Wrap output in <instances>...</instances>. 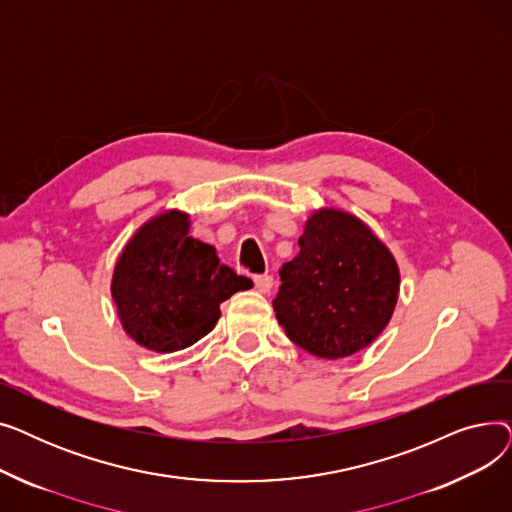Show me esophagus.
<instances>
[{"instance_id": "34e87169", "label": "esophagus", "mask_w": 512, "mask_h": 512, "mask_svg": "<svg viewBox=\"0 0 512 512\" xmlns=\"http://www.w3.org/2000/svg\"><path fill=\"white\" fill-rule=\"evenodd\" d=\"M255 288L263 294L270 292L274 288V278L270 274H263V276H255Z\"/></svg>"}]
</instances>
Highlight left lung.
<instances>
[{"mask_svg":"<svg viewBox=\"0 0 512 512\" xmlns=\"http://www.w3.org/2000/svg\"><path fill=\"white\" fill-rule=\"evenodd\" d=\"M299 247L280 270L278 324L319 359L363 351L396 307L400 274L390 249L353 213L332 207L311 215Z\"/></svg>","mask_w":512,"mask_h":512,"instance_id":"1","label":"left lung"}]
</instances>
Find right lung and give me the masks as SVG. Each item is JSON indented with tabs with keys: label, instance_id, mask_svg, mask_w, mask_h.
Here are the masks:
<instances>
[{
	"label": "right lung",
	"instance_id": "1",
	"mask_svg": "<svg viewBox=\"0 0 512 512\" xmlns=\"http://www.w3.org/2000/svg\"><path fill=\"white\" fill-rule=\"evenodd\" d=\"M188 230L184 211L155 215L126 242L114 270L112 297L122 328L155 353L182 351L207 336L220 305L253 286Z\"/></svg>",
	"mask_w": 512,
	"mask_h": 512
}]
</instances>
